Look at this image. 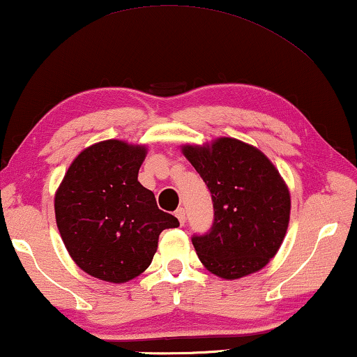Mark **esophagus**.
<instances>
[{"label":"esophagus","instance_id":"34e87169","mask_svg":"<svg viewBox=\"0 0 357 357\" xmlns=\"http://www.w3.org/2000/svg\"><path fill=\"white\" fill-rule=\"evenodd\" d=\"M174 215H176V218L179 220V223L184 225V222H185V210L183 207H179L176 212H174Z\"/></svg>","mask_w":357,"mask_h":357}]
</instances>
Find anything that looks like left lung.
Returning <instances> with one entry per match:
<instances>
[{
    "instance_id": "left-lung-1",
    "label": "left lung",
    "mask_w": 357,
    "mask_h": 357,
    "mask_svg": "<svg viewBox=\"0 0 357 357\" xmlns=\"http://www.w3.org/2000/svg\"><path fill=\"white\" fill-rule=\"evenodd\" d=\"M183 153L213 202L212 228L192 236L200 262L227 280L264 268L289 223V190L278 169L260 150L231 137L204 147L185 145Z\"/></svg>"
}]
</instances>
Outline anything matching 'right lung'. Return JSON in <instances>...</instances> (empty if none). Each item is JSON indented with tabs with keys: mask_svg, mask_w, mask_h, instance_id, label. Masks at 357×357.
Segmentation results:
<instances>
[{
	"mask_svg": "<svg viewBox=\"0 0 357 357\" xmlns=\"http://www.w3.org/2000/svg\"><path fill=\"white\" fill-rule=\"evenodd\" d=\"M145 153L142 145L123 140L95 144L77 155L54 195L63 243L95 278H135L152 264L160 233L179 227L137 181Z\"/></svg>",
	"mask_w": 357,
	"mask_h": 357,
	"instance_id": "1",
	"label": "right lung"
}]
</instances>
